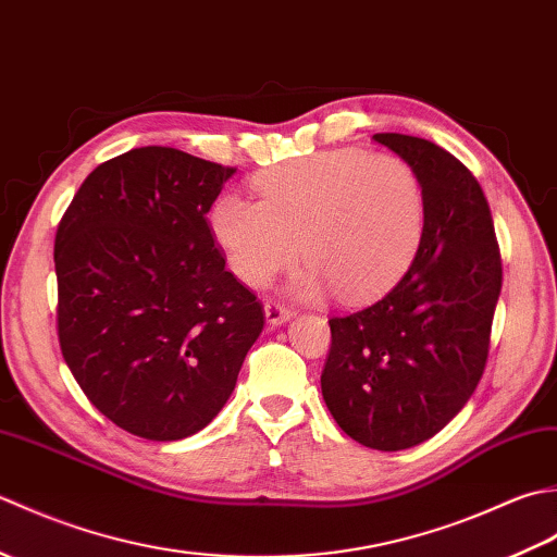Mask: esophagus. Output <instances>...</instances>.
I'll list each match as a JSON object with an SVG mask.
<instances>
[{
  "label": "esophagus",
  "instance_id": "1",
  "mask_svg": "<svg viewBox=\"0 0 557 557\" xmlns=\"http://www.w3.org/2000/svg\"><path fill=\"white\" fill-rule=\"evenodd\" d=\"M292 309H287L285 304H277V301H265V321L270 325H282L287 323L292 318Z\"/></svg>",
  "mask_w": 557,
  "mask_h": 557
}]
</instances>
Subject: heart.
Instances as JSON below:
<instances>
[{
  "instance_id": "obj_1",
  "label": "heart",
  "mask_w": 557,
  "mask_h": 557,
  "mask_svg": "<svg viewBox=\"0 0 557 557\" xmlns=\"http://www.w3.org/2000/svg\"><path fill=\"white\" fill-rule=\"evenodd\" d=\"M256 200L222 196L210 224L234 275L263 287L299 248L304 294L335 287L361 301L387 289L411 263L425 224L419 174L395 156L325 150L253 180Z\"/></svg>"
}]
</instances>
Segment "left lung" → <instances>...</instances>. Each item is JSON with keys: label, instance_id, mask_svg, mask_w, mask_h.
I'll return each instance as SVG.
<instances>
[{"label": "left lung", "instance_id": "left-lung-1", "mask_svg": "<svg viewBox=\"0 0 557 557\" xmlns=\"http://www.w3.org/2000/svg\"><path fill=\"white\" fill-rule=\"evenodd\" d=\"M373 140L419 174L423 236L385 297L330 318L321 389L349 437L395 453L443 431L474 395L488 361L503 260L488 200L465 164L425 138Z\"/></svg>", "mask_w": 557, "mask_h": 557}]
</instances>
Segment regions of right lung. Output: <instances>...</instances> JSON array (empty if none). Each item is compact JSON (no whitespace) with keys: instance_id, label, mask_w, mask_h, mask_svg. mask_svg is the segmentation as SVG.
Returning <instances> with one entry per match:
<instances>
[{"instance_id":"add662e5","label":"right lung","mask_w":557,"mask_h":557,"mask_svg":"<svg viewBox=\"0 0 557 557\" xmlns=\"http://www.w3.org/2000/svg\"><path fill=\"white\" fill-rule=\"evenodd\" d=\"M234 172L134 148L88 174L57 227L64 361L92 407L146 441L206 429L265 325L206 218Z\"/></svg>"}]
</instances>
